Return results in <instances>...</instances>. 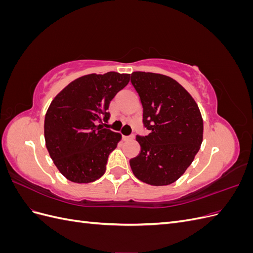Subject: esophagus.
Wrapping results in <instances>:
<instances>
[{"instance_id":"34e87169","label":"esophagus","mask_w":253,"mask_h":253,"mask_svg":"<svg viewBox=\"0 0 253 253\" xmlns=\"http://www.w3.org/2000/svg\"><path fill=\"white\" fill-rule=\"evenodd\" d=\"M133 138H134V136H125V135H122V139H124V140H131Z\"/></svg>"}]
</instances>
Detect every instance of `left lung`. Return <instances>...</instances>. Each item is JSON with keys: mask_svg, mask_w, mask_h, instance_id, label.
Instances as JSON below:
<instances>
[{"mask_svg": "<svg viewBox=\"0 0 253 253\" xmlns=\"http://www.w3.org/2000/svg\"><path fill=\"white\" fill-rule=\"evenodd\" d=\"M131 82L140 97L147 136H136L140 153L129 160L139 180L167 186L192 164L203 142L204 122L195 100L165 75L134 72Z\"/></svg>", "mask_w": 253, "mask_h": 253, "instance_id": "left-lung-1", "label": "left lung"}]
</instances>
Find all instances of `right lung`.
Wrapping results in <instances>:
<instances>
[{
    "label": "right lung",
    "mask_w": 253,
    "mask_h": 253,
    "mask_svg": "<svg viewBox=\"0 0 253 253\" xmlns=\"http://www.w3.org/2000/svg\"><path fill=\"white\" fill-rule=\"evenodd\" d=\"M129 81V74H90L74 80L51 101L45 115L44 137L53 164L73 182L88 183L105 172L119 133L108 122L110 102Z\"/></svg>",
    "instance_id": "add662e5"
}]
</instances>
